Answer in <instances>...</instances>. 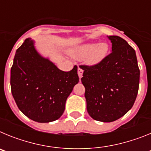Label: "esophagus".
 Here are the masks:
<instances>
[{"instance_id":"obj_1","label":"esophagus","mask_w":151,"mask_h":151,"mask_svg":"<svg viewBox=\"0 0 151 151\" xmlns=\"http://www.w3.org/2000/svg\"><path fill=\"white\" fill-rule=\"evenodd\" d=\"M82 74H83V70H82V68L78 67V75L79 78H81L82 77Z\"/></svg>"}]
</instances>
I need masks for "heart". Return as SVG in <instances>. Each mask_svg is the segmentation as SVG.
Returning a JSON list of instances; mask_svg holds the SVG:
<instances>
[{"label":"heart","instance_id":"heart-1","mask_svg":"<svg viewBox=\"0 0 151 151\" xmlns=\"http://www.w3.org/2000/svg\"><path fill=\"white\" fill-rule=\"evenodd\" d=\"M108 52L109 46L106 43H87L71 49L69 54L76 59H85L88 65L94 66L106 58Z\"/></svg>","mask_w":151,"mask_h":151}]
</instances>
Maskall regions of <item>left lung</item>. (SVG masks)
I'll use <instances>...</instances> for the list:
<instances>
[{
	"label": "left lung",
	"instance_id": "left-lung-1",
	"mask_svg": "<svg viewBox=\"0 0 151 151\" xmlns=\"http://www.w3.org/2000/svg\"><path fill=\"white\" fill-rule=\"evenodd\" d=\"M112 52L94 66H80L88 114L94 120L111 122L132 107L139 87L140 70L134 49L123 38L108 36Z\"/></svg>",
	"mask_w": 151,
	"mask_h": 151
}]
</instances>
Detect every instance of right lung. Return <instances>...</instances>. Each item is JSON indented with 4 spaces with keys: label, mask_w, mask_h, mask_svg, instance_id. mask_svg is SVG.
I'll list each match as a JSON object with an SVG mask.
<instances>
[{
    "label": "right lung",
    "mask_w": 151,
    "mask_h": 151,
    "mask_svg": "<svg viewBox=\"0 0 151 151\" xmlns=\"http://www.w3.org/2000/svg\"><path fill=\"white\" fill-rule=\"evenodd\" d=\"M78 68L64 72L37 51L26 38L16 51L10 71L13 97L20 111L38 122L55 121L63 115L67 97L79 78Z\"/></svg>",
    "instance_id": "add662e5"
}]
</instances>
